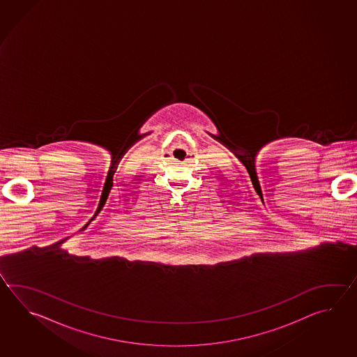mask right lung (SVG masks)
<instances>
[{
  "instance_id": "1",
  "label": "right lung",
  "mask_w": 357,
  "mask_h": 357,
  "mask_svg": "<svg viewBox=\"0 0 357 357\" xmlns=\"http://www.w3.org/2000/svg\"><path fill=\"white\" fill-rule=\"evenodd\" d=\"M93 218H94V217H93ZM93 218H91V220H89V222H88V223H86V225H85V226H84V227L82 228V229H80V231H83V229H85V228L88 227V225H89V223H91V220H93Z\"/></svg>"
}]
</instances>
